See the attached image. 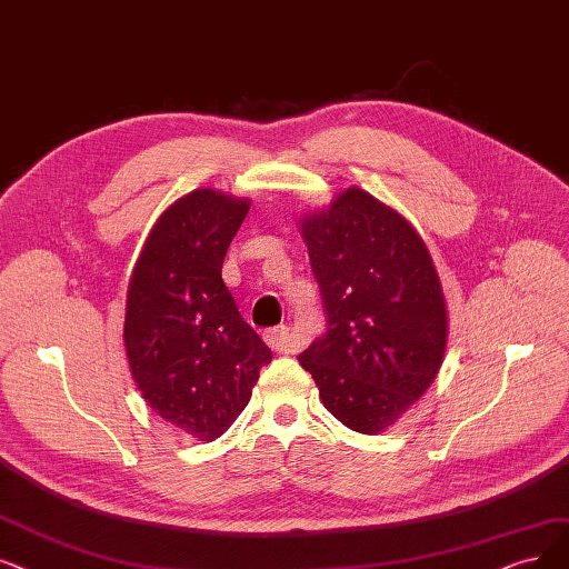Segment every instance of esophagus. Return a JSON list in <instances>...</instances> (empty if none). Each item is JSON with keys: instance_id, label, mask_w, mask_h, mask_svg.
Instances as JSON below:
<instances>
[{"instance_id": "1", "label": "esophagus", "mask_w": 569, "mask_h": 569, "mask_svg": "<svg viewBox=\"0 0 569 569\" xmlns=\"http://www.w3.org/2000/svg\"><path fill=\"white\" fill-rule=\"evenodd\" d=\"M266 343L276 350V352H293V338L287 327H276L266 331Z\"/></svg>"}]
</instances>
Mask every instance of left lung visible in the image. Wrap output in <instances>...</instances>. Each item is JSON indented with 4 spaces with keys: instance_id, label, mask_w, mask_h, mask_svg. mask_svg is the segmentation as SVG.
I'll return each mask as SVG.
<instances>
[{
    "instance_id": "1",
    "label": "left lung",
    "mask_w": 569,
    "mask_h": 569,
    "mask_svg": "<svg viewBox=\"0 0 569 569\" xmlns=\"http://www.w3.org/2000/svg\"><path fill=\"white\" fill-rule=\"evenodd\" d=\"M329 329L301 352L327 411L380 435L435 382L448 343L439 272L416 226L350 187L299 221Z\"/></svg>"
}]
</instances>
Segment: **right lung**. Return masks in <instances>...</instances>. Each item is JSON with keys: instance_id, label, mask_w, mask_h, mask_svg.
<instances>
[{"instance_id": "1", "label": "right lung", "mask_w": 569, "mask_h": 569, "mask_svg": "<svg viewBox=\"0 0 569 569\" xmlns=\"http://www.w3.org/2000/svg\"><path fill=\"white\" fill-rule=\"evenodd\" d=\"M249 206L217 189L177 198L156 219L128 282L123 346L132 380L158 416L198 441L233 425L272 359L221 280Z\"/></svg>"}]
</instances>
